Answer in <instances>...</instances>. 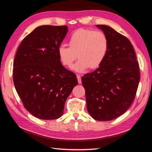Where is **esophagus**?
Returning a JSON list of instances; mask_svg holds the SVG:
<instances>
[{
  "instance_id": "esophagus-1",
  "label": "esophagus",
  "mask_w": 152,
  "mask_h": 152,
  "mask_svg": "<svg viewBox=\"0 0 152 152\" xmlns=\"http://www.w3.org/2000/svg\"><path fill=\"white\" fill-rule=\"evenodd\" d=\"M77 78H78V84H81L82 83V80H81L80 75H79V74H78V75H77Z\"/></svg>"
}]
</instances>
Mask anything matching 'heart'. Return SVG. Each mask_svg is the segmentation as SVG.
Instances as JSON below:
<instances>
[{"mask_svg":"<svg viewBox=\"0 0 152 152\" xmlns=\"http://www.w3.org/2000/svg\"><path fill=\"white\" fill-rule=\"evenodd\" d=\"M68 47L60 46L58 48L59 60L64 67L83 72L90 69L98 68L103 62L108 49V40L102 31L89 29H78L74 32L68 41Z\"/></svg>","mask_w":152,"mask_h":152,"instance_id":"heart-1","label":"heart"}]
</instances>
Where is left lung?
Instances as JSON below:
<instances>
[{"label": "left lung", "instance_id": "8db88e82", "mask_svg": "<svg viewBox=\"0 0 152 152\" xmlns=\"http://www.w3.org/2000/svg\"><path fill=\"white\" fill-rule=\"evenodd\" d=\"M106 35L108 49L95 71L82 77L88 113L98 121L114 120L131 106L140 82L136 52L128 38L106 25H96Z\"/></svg>", "mask_w": 152, "mask_h": 152}]
</instances>
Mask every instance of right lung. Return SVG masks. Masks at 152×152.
Segmentation results:
<instances>
[{"label":"right lung","mask_w":152,"mask_h":152,"mask_svg":"<svg viewBox=\"0 0 152 152\" xmlns=\"http://www.w3.org/2000/svg\"><path fill=\"white\" fill-rule=\"evenodd\" d=\"M67 32L66 26H38L16 51L14 84L24 107L40 119L61 117L66 100L78 84L75 74L63 66L58 55Z\"/></svg>","instance_id":"obj_1"}]
</instances>
